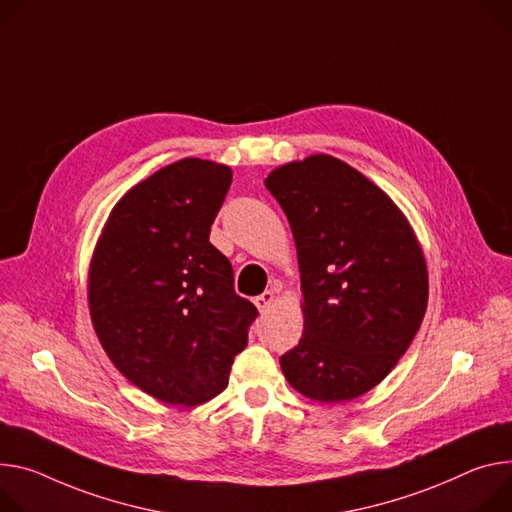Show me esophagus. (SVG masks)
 I'll return each instance as SVG.
<instances>
[{
	"label": "esophagus",
	"mask_w": 512,
	"mask_h": 512,
	"mask_svg": "<svg viewBox=\"0 0 512 512\" xmlns=\"http://www.w3.org/2000/svg\"><path fill=\"white\" fill-rule=\"evenodd\" d=\"M255 306L259 312H267L273 304H275V292L273 290H265L261 296H257L255 300Z\"/></svg>",
	"instance_id": "34e87169"
}]
</instances>
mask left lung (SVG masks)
Masks as SVG:
<instances>
[{
    "instance_id": "left-lung-1",
    "label": "left lung",
    "mask_w": 512,
    "mask_h": 512,
    "mask_svg": "<svg viewBox=\"0 0 512 512\" xmlns=\"http://www.w3.org/2000/svg\"><path fill=\"white\" fill-rule=\"evenodd\" d=\"M265 188L288 216L304 298V335L280 357L284 376L310 400H353L390 374L421 329L423 249L392 198L337 157L286 163Z\"/></svg>"
}]
</instances>
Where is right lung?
<instances>
[{"label": "right lung", "instance_id": "1", "mask_svg": "<svg viewBox=\"0 0 512 512\" xmlns=\"http://www.w3.org/2000/svg\"><path fill=\"white\" fill-rule=\"evenodd\" d=\"M230 181L228 165L206 159L159 169L118 200L89 261L87 302L104 351L167 404L220 394L257 318L210 243Z\"/></svg>", "mask_w": 512, "mask_h": 512}]
</instances>
